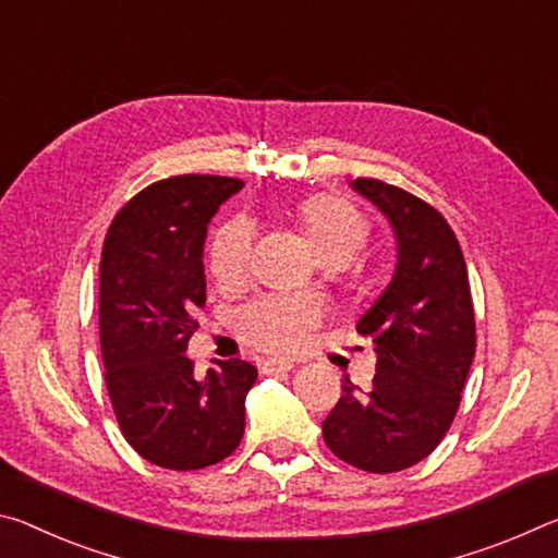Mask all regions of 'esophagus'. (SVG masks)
<instances>
[{
  "label": "esophagus",
  "mask_w": 558,
  "mask_h": 558,
  "mask_svg": "<svg viewBox=\"0 0 558 558\" xmlns=\"http://www.w3.org/2000/svg\"><path fill=\"white\" fill-rule=\"evenodd\" d=\"M294 371V363L291 361H264L262 363V373H267V376H271V373H289Z\"/></svg>",
  "instance_id": "obj_1"
}]
</instances>
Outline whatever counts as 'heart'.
<instances>
[{"instance_id": "1", "label": "heart", "mask_w": 558, "mask_h": 558, "mask_svg": "<svg viewBox=\"0 0 558 558\" xmlns=\"http://www.w3.org/2000/svg\"><path fill=\"white\" fill-rule=\"evenodd\" d=\"M289 215L322 264L353 262L371 240V219L341 195H308L289 205ZM252 262V230L244 219L222 225L209 244V271L222 287L242 284ZM316 324V308L306 301L259 299L234 314V328L262 351L291 353Z\"/></svg>"}]
</instances>
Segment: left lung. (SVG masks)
<instances>
[{"instance_id": "left-lung-1", "label": "left lung", "mask_w": 558, "mask_h": 558, "mask_svg": "<svg viewBox=\"0 0 558 558\" xmlns=\"http://www.w3.org/2000/svg\"><path fill=\"white\" fill-rule=\"evenodd\" d=\"M353 190L390 219L398 264L388 289L355 326L378 355L373 388L361 392L345 378L322 427L336 458L388 474L425 460L450 430L477 328L468 264L447 219L376 178H359Z\"/></svg>"}]
</instances>
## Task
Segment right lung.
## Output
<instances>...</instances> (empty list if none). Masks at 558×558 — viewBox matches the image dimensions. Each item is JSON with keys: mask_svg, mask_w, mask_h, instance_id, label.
Wrapping results in <instances>:
<instances>
[{"mask_svg": "<svg viewBox=\"0 0 558 558\" xmlns=\"http://www.w3.org/2000/svg\"><path fill=\"white\" fill-rule=\"evenodd\" d=\"M244 182L222 175L158 180L118 209L98 267L106 388L123 437L166 470L222 462L244 435L252 363L217 361L205 378L185 355L205 306L209 219Z\"/></svg>", "mask_w": 558, "mask_h": 558, "instance_id": "add662e5", "label": "right lung"}]
</instances>
